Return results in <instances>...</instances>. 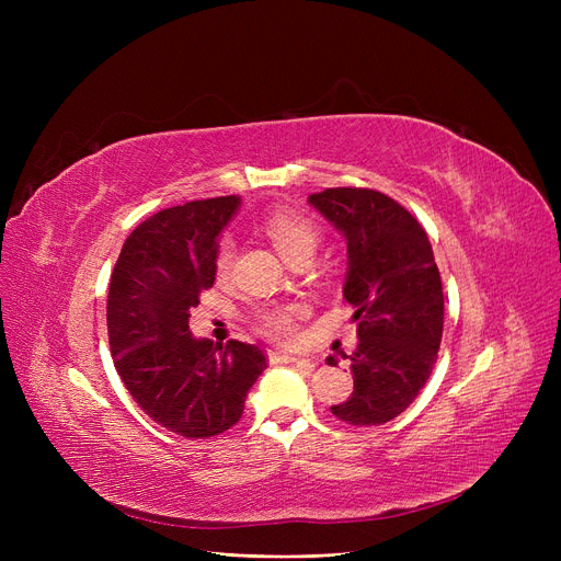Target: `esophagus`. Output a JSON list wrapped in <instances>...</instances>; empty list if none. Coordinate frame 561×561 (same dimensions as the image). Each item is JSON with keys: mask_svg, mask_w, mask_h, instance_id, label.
I'll list each match as a JSON object with an SVG mask.
<instances>
[{"mask_svg": "<svg viewBox=\"0 0 561 561\" xmlns=\"http://www.w3.org/2000/svg\"><path fill=\"white\" fill-rule=\"evenodd\" d=\"M268 359L271 362H282V364H307L313 368V362L311 359H305V357H298V355H290V352H284V350H271L268 352Z\"/></svg>", "mask_w": 561, "mask_h": 561, "instance_id": "34e87169", "label": "esophagus"}]
</instances>
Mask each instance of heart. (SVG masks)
Listing matches in <instances>:
<instances>
[{
    "label": "heart",
    "mask_w": 561,
    "mask_h": 561,
    "mask_svg": "<svg viewBox=\"0 0 561 561\" xmlns=\"http://www.w3.org/2000/svg\"><path fill=\"white\" fill-rule=\"evenodd\" d=\"M263 229L268 233V239L273 241L277 252L288 263H293L300 256H311L320 241L318 227L309 218L290 214V211H277L268 216L263 222ZM231 261H233V243L222 241L216 254V271L225 275L231 268ZM298 318H300L298 307H275L259 316V330L275 341H293L298 334Z\"/></svg>",
    "instance_id": "b5f03b06"
}]
</instances>
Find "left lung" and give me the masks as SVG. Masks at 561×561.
<instances>
[{"label":"left lung","mask_w":561,"mask_h":561,"mask_svg":"<svg viewBox=\"0 0 561 561\" xmlns=\"http://www.w3.org/2000/svg\"><path fill=\"white\" fill-rule=\"evenodd\" d=\"M309 204L343 233V298L357 309L355 391L332 414L350 425L389 423L425 387L444 334V288L430 239L404 206L370 188H328L309 195Z\"/></svg>","instance_id":"8db88e82"}]
</instances>
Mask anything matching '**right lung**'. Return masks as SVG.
I'll list each match as a JSON object with an SVG mask.
<instances>
[{
    "instance_id": "add662e5",
    "label": "right lung",
    "mask_w": 561,
    "mask_h": 561,
    "mask_svg": "<svg viewBox=\"0 0 561 561\" xmlns=\"http://www.w3.org/2000/svg\"><path fill=\"white\" fill-rule=\"evenodd\" d=\"M241 197L195 199L140 222L115 261L106 328L111 357L136 404L186 438L216 436L243 416L265 357L256 345L195 339L199 293L216 282L222 229Z\"/></svg>"
}]
</instances>
